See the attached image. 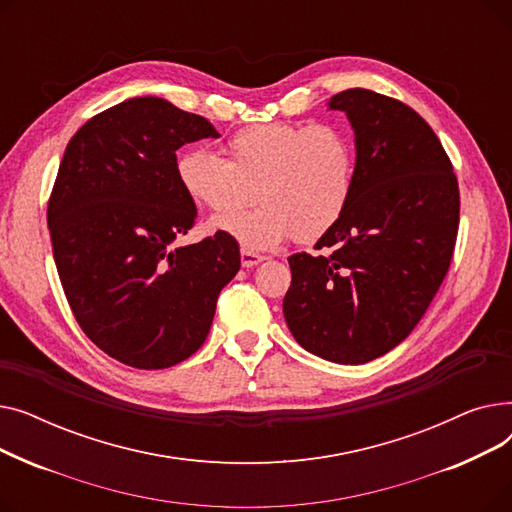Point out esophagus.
Returning a JSON list of instances; mask_svg holds the SVG:
<instances>
[{
  "instance_id": "obj_1",
  "label": "esophagus",
  "mask_w": 512,
  "mask_h": 512,
  "mask_svg": "<svg viewBox=\"0 0 512 512\" xmlns=\"http://www.w3.org/2000/svg\"><path fill=\"white\" fill-rule=\"evenodd\" d=\"M263 259H265L263 255L253 253V251H249V249H242V251H240V263H242V267H253V265L261 263Z\"/></svg>"
}]
</instances>
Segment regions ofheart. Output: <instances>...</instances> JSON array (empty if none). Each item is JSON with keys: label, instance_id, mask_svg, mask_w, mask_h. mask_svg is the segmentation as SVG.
<instances>
[{"label": "heart", "instance_id": "obj_1", "mask_svg": "<svg viewBox=\"0 0 512 512\" xmlns=\"http://www.w3.org/2000/svg\"><path fill=\"white\" fill-rule=\"evenodd\" d=\"M226 159L186 149L176 178L188 199L224 215L213 228L267 251L294 236L313 242L328 234L351 201L355 145L338 124L267 122L240 128L226 141ZM257 194L262 205L226 216Z\"/></svg>", "mask_w": 512, "mask_h": 512}]
</instances>
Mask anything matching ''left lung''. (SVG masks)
<instances>
[{"mask_svg": "<svg viewBox=\"0 0 512 512\" xmlns=\"http://www.w3.org/2000/svg\"><path fill=\"white\" fill-rule=\"evenodd\" d=\"M355 130V184L319 255L288 257L284 319L305 351L344 365L405 340L448 272L459 182L436 132L409 105L369 89L330 99Z\"/></svg>", "mask_w": 512, "mask_h": 512, "instance_id": "8db88e82", "label": "left lung"}]
</instances>
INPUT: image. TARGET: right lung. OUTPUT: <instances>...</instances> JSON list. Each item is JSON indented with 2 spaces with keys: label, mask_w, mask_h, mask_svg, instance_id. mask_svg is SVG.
<instances>
[{
  "label": "right lung",
  "mask_w": 512,
  "mask_h": 512,
  "mask_svg": "<svg viewBox=\"0 0 512 512\" xmlns=\"http://www.w3.org/2000/svg\"><path fill=\"white\" fill-rule=\"evenodd\" d=\"M220 134L166 99L134 97L70 139L47 203L53 259L78 326L105 355L166 369L205 342L222 288L240 270L218 230L174 247L195 201L176 178V151Z\"/></svg>",
  "instance_id": "add662e5"
}]
</instances>
